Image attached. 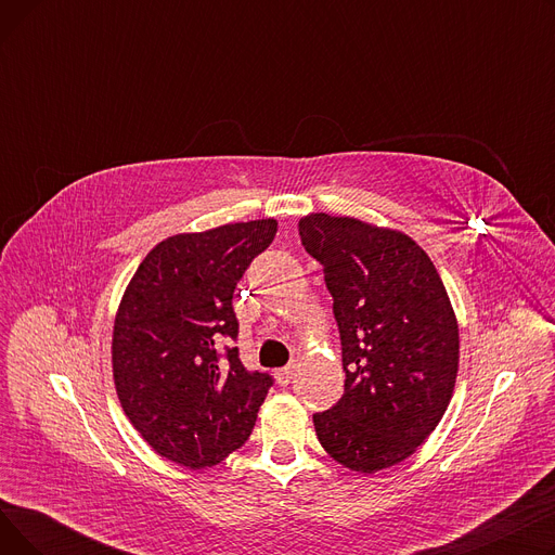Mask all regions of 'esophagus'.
<instances>
[{"mask_svg": "<svg viewBox=\"0 0 555 555\" xmlns=\"http://www.w3.org/2000/svg\"><path fill=\"white\" fill-rule=\"evenodd\" d=\"M274 377H276V383H279L281 387L289 385V383H293V377H295V364H289V366H285V369H279V371L274 373Z\"/></svg>", "mask_w": 555, "mask_h": 555, "instance_id": "1", "label": "esophagus"}]
</instances>
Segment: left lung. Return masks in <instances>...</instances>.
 <instances>
[{"label": "left lung", "instance_id": "1", "mask_svg": "<svg viewBox=\"0 0 555 555\" xmlns=\"http://www.w3.org/2000/svg\"><path fill=\"white\" fill-rule=\"evenodd\" d=\"M306 251L324 266L341 337L344 396L314 414L322 448L362 475L410 459L441 423L459 373V324L425 249L360 218L310 214Z\"/></svg>", "mask_w": 555, "mask_h": 555}]
</instances>
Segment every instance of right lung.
<instances>
[{"instance_id":"right-lung-1","label":"right lung","mask_w":555,"mask_h":555,"mask_svg":"<svg viewBox=\"0 0 555 555\" xmlns=\"http://www.w3.org/2000/svg\"><path fill=\"white\" fill-rule=\"evenodd\" d=\"M276 220L178 233L141 260L112 331V375L126 416L159 456L199 470L238 450L272 387L247 371L236 339L233 289L270 247Z\"/></svg>"}]
</instances>
